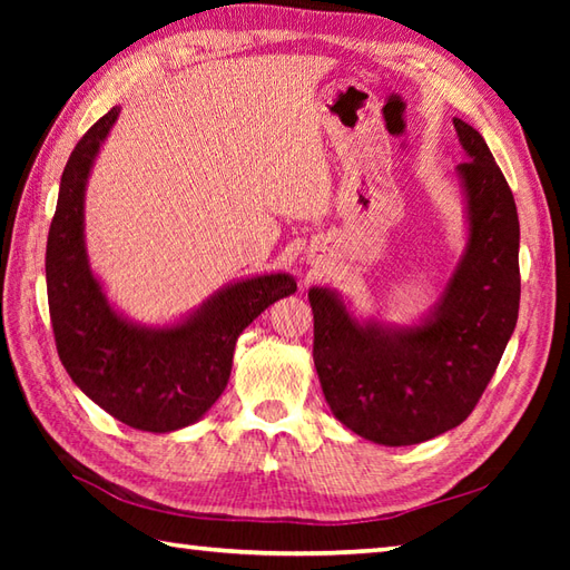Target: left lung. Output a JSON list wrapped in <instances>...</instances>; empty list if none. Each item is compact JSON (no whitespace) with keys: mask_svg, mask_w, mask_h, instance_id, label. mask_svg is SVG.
I'll return each mask as SVG.
<instances>
[{"mask_svg":"<svg viewBox=\"0 0 570 570\" xmlns=\"http://www.w3.org/2000/svg\"><path fill=\"white\" fill-rule=\"evenodd\" d=\"M468 161L470 239L433 316L416 328L360 325L328 288H311L313 362L325 402L350 431L411 445L460 426L498 370L519 313V217L478 129L453 119Z\"/></svg>","mask_w":570,"mask_h":570,"instance_id":"obj_1","label":"left lung"}]
</instances>
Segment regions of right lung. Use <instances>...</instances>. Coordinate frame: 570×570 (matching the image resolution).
<instances>
[{
	"label": "right lung",
	"mask_w": 570,
	"mask_h": 570,
	"mask_svg": "<svg viewBox=\"0 0 570 570\" xmlns=\"http://www.w3.org/2000/svg\"><path fill=\"white\" fill-rule=\"evenodd\" d=\"M117 115L112 107L85 131L63 168L46 245L48 311L70 380L127 426L168 433L190 426L217 402L239 333L266 306L294 294L296 282L288 274L247 278L164 331L119 318L90 272L82 242L85 184Z\"/></svg>",
	"instance_id": "right-lung-1"
}]
</instances>
